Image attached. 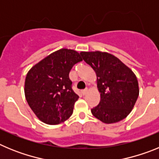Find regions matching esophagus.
Masks as SVG:
<instances>
[{"mask_svg":"<svg viewBox=\"0 0 159 159\" xmlns=\"http://www.w3.org/2000/svg\"><path fill=\"white\" fill-rule=\"evenodd\" d=\"M88 88H85V89H84V90H82V92H82L83 95H85L87 93H88Z\"/></svg>","mask_w":159,"mask_h":159,"instance_id":"1","label":"esophagus"}]
</instances>
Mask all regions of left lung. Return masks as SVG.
<instances>
[{
  "instance_id": "8db88e82",
  "label": "left lung",
  "mask_w": 159,
  "mask_h": 159,
  "mask_svg": "<svg viewBox=\"0 0 159 159\" xmlns=\"http://www.w3.org/2000/svg\"><path fill=\"white\" fill-rule=\"evenodd\" d=\"M80 55L95 71L100 92V102L92 109V115L107 124L123 120L130 113L139 94L134 73L110 53L81 52Z\"/></svg>"
}]
</instances>
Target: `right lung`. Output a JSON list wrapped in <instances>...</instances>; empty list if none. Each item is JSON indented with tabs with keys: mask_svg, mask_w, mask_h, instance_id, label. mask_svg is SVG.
Masks as SVG:
<instances>
[{
	"mask_svg": "<svg viewBox=\"0 0 159 159\" xmlns=\"http://www.w3.org/2000/svg\"><path fill=\"white\" fill-rule=\"evenodd\" d=\"M82 60L75 50L61 48L40 60L27 73L25 98L40 121L57 125L71 117L79 96L71 89L69 72Z\"/></svg>",
	"mask_w": 159,
	"mask_h": 159,
	"instance_id": "obj_1",
	"label": "right lung"
}]
</instances>
